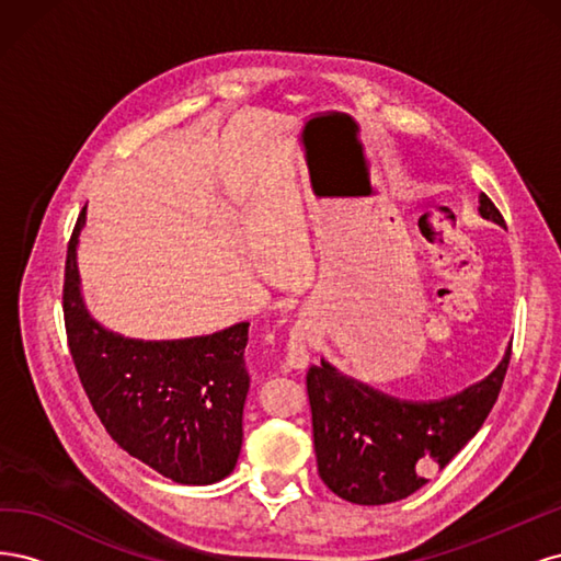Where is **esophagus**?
<instances>
[{
	"instance_id": "esophagus-1",
	"label": "esophagus",
	"mask_w": 561,
	"mask_h": 561,
	"mask_svg": "<svg viewBox=\"0 0 561 561\" xmlns=\"http://www.w3.org/2000/svg\"><path fill=\"white\" fill-rule=\"evenodd\" d=\"M285 365L293 367V369L304 367V365H307V353H304L301 346L293 344L290 348H287V353H285Z\"/></svg>"
}]
</instances>
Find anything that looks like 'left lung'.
<instances>
[{
  "mask_svg": "<svg viewBox=\"0 0 561 561\" xmlns=\"http://www.w3.org/2000/svg\"><path fill=\"white\" fill-rule=\"evenodd\" d=\"M480 215L503 225V215L480 194ZM511 363V348L489 375L439 400L386 396L330 363L307 375L313 445L320 480L358 505H383L412 496L443 470L482 428Z\"/></svg>",
  "mask_w": 561,
  "mask_h": 561,
  "instance_id": "1",
  "label": "left lung"
}]
</instances>
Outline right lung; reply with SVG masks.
Masks as SVG:
<instances>
[{"instance_id":"right-lung-1","label":"right lung","mask_w":561,"mask_h":561,"mask_svg":"<svg viewBox=\"0 0 561 561\" xmlns=\"http://www.w3.org/2000/svg\"><path fill=\"white\" fill-rule=\"evenodd\" d=\"M83 225L87 208L67 245L62 311L72 360L98 419L118 447L168 480H225L243 445L250 322L161 342L103 328L81 297L77 245Z\"/></svg>"}]
</instances>
